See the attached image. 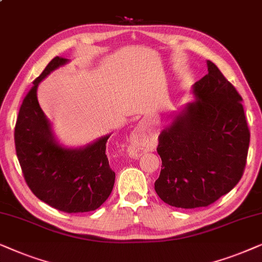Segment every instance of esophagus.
<instances>
[{
    "label": "esophagus",
    "mask_w": 262,
    "mask_h": 262,
    "mask_svg": "<svg viewBox=\"0 0 262 262\" xmlns=\"http://www.w3.org/2000/svg\"><path fill=\"white\" fill-rule=\"evenodd\" d=\"M139 138H140V129H137V130L134 132L133 139H132V141H133V144H137V142L139 141Z\"/></svg>",
    "instance_id": "34e87169"
}]
</instances>
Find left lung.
I'll return each instance as SVG.
<instances>
[{
    "instance_id": "left-lung-1",
    "label": "left lung",
    "mask_w": 262,
    "mask_h": 262,
    "mask_svg": "<svg viewBox=\"0 0 262 262\" xmlns=\"http://www.w3.org/2000/svg\"><path fill=\"white\" fill-rule=\"evenodd\" d=\"M193 85L195 102L159 134L162 170L155 183L170 206L206 207L228 194L245 171L250 133L242 97L213 62Z\"/></svg>"
}]
</instances>
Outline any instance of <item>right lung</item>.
<instances>
[{"label": "right lung", "instance_id": "right-lung-1", "mask_svg": "<svg viewBox=\"0 0 262 262\" xmlns=\"http://www.w3.org/2000/svg\"><path fill=\"white\" fill-rule=\"evenodd\" d=\"M68 60L56 56L33 81L20 106L14 130L16 156L32 193L49 206L67 213L90 212L109 198L115 172L106 157L110 135L80 148L58 144L40 109L37 89L41 80Z\"/></svg>", "mask_w": 262, "mask_h": 262}]
</instances>
